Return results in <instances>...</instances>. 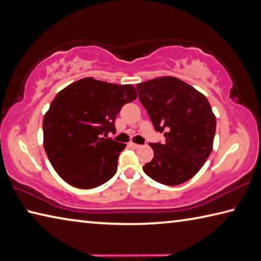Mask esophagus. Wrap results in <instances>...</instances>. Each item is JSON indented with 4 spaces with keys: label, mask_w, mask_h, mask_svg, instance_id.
<instances>
[{
    "label": "esophagus",
    "mask_w": 261,
    "mask_h": 261,
    "mask_svg": "<svg viewBox=\"0 0 261 261\" xmlns=\"http://www.w3.org/2000/svg\"><path fill=\"white\" fill-rule=\"evenodd\" d=\"M129 145L133 147V149H137V147H140L141 145L140 144H136V143H133V142H130Z\"/></svg>",
    "instance_id": "34e87169"
}]
</instances>
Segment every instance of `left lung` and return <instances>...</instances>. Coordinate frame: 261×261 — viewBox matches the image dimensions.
I'll return each mask as SVG.
<instances>
[{
  "label": "left lung",
  "mask_w": 261,
  "mask_h": 261,
  "mask_svg": "<svg viewBox=\"0 0 261 261\" xmlns=\"http://www.w3.org/2000/svg\"><path fill=\"white\" fill-rule=\"evenodd\" d=\"M139 99L164 143H150L154 156L144 173L164 185L191 179L213 151L216 117L202 93L173 76L136 85Z\"/></svg>",
  "instance_id": "1"
}]
</instances>
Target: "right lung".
<instances>
[{"mask_svg":"<svg viewBox=\"0 0 261 261\" xmlns=\"http://www.w3.org/2000/svg\"><path fill=\"white\" fill-rule=\"evenodd\" d=\"M135 87L86 77L63 88L43 119V145L54 170L77 189H93L116 174L126 144L108 137Z\"/></svg>","mask_w":261,"mask_h":261,"instance_id":"1","label":"right lung"}]
</instances>
